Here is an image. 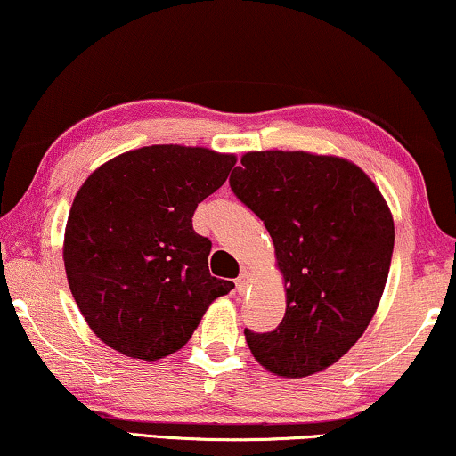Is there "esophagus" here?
<instances>
[{"label": "esophagus", "instance_id": "34e87169", "mask_svg": "<svg viewBox=\"0 0 456 456\" xmlns=\"http://www.w3.org/2000/svg\"><path fill=\"white\" fill-rule=\"evenodd\" d=\"M250 280H252V275H250V271H241L240 273V278L235 280V288H238V292H244L248 286H250Z\"/></svg>", "mask_w": 456, "mask_h": 456}]
</instances>
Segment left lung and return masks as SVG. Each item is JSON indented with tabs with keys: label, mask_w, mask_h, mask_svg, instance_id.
<instances>
[{
	"label": "left lung",
	"mask_w": 456,
	"mask_h": 456,
	"mask_svg": "<svg viewBox=\"0 0 456 456\" xmlns=\"http://www.w3.org/2000/svg\"><path fill=\"white\" fill-rule=\"evenodd\" d=\"M233 193L261 218L284 275L286 314L244 330L255 360L286 379L338 362L370 324L387 284L394 216L360 166L337 155L248 151Z\"/></svg>",
	"instance_id": "obj_1"
}]
</instances>
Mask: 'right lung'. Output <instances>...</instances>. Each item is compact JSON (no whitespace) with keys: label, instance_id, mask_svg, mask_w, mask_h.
<instances>
[{"label":"right lung","instance_id":"add662e5","mask_svg":"<svg viewBox=\"0 0 456 456\" xmlns=\"http://www.w3.org/2000/svg\"><path fill=\"white\" fill-rule=\"evenodd\" d=\"M233 166V153L151 145L105 161L79 187L62 261L84 320L109 347L161 360L232 290L233 281L210 275L212 244L191 218Z\"/></svg>","mask_w":456,"mask_h":456}]
</instances>
